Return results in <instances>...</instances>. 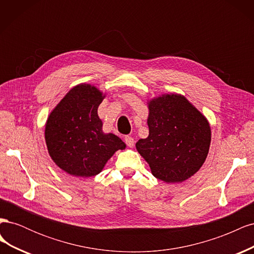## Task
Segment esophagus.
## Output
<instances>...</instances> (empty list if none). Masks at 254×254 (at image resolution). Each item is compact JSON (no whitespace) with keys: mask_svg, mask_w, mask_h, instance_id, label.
I'll return each instance as SVG.
<instances>
[{"mask_svg":"<svg viewBox=\"0 0 254 254\" xmlns=\"http://www.w3.org/2000/svg\"><path fill=\"white\" fill-rule=\"evenodd\" d=\"M125 143L127 144L128 147H133V146H134V139L131 136H125Z\"/></svg>","mask_w":254,"mask_h":254,"instance_id":"1","label":"esophagus"}]
</instances>
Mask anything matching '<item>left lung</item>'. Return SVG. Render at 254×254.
<instances>
[{"mask_svg":"<svg viewBox=\"0 0 254 254\" xmlns=\"http://www.w3.org/2000/svg\"><path fill=\"white\" fill-rule=\"evenodd\" d=\"M147 105L149 134L136 142V150L156 178L166 183L188 180L200 170L209 153V121L178 93L153 97Z\"/></svg>","mask_w":254,"mask_h":254,"instance_id":"1","label":"left lung"}]
</instances>
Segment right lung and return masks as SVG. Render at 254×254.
<instances>
[{"mask_svg":"<svg viewBox=\"0 0 254 254\" xmlns=\"http://www.w3.org/2000/svg\"><path fill=\"white\" fill-rule=\"evenodd\" d=\"M105 97L93 84L79 83L57 104L45 123L50 157L73 177L98 175L115 151L126 148L118 135L103 131L97 109Z\"/></svg>","mask_w":254,"mask_h":254,"instance_id":"1","label":"right lung"}]
</instances>
